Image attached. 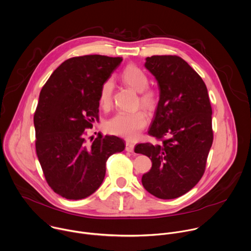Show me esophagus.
<instances>
[{
    "label": "esophagus",
    "mask_w": 251,
    "mask_h": 251,
    "mask_svg": "<svg viewBox=\"0 0 251 251\" xmlns=\"http://www.w3.org/2000/svg\"><path fill=\"white\" fill-rule=\"evenodd\" d=\"M134 147H135V144L130 142V141H127L126 142V148L125 150L128 151V152H132L134 151Z\"/></svg>",
    "instance_id": "34e87169"
}]
</instances>
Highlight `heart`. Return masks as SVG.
Returning <instances> with one entry per match:
<instances>
[{
    "instance_id": "obj_1",
    "label": "heart",
    "mask_w": 251,
    "mask_h": 251,
    "mask_svg": "<svg viewBox=\"0 0 251 251\" xmlns=\"http://www.w3.org/2000/svg\"><path fill=\"white\" fill-rule=\"evenodd\" d=\"M122 81L134 91L141 93L140 102L148 110L155 107L157 97L152 90L147 89L149 78L147 74L138 66L130 64L126 66L120 75ZM113 82L111 79L105 80L100 89L99 103L102 108H108L111 104ZM146 114L139 110L135 112H118L107 120L105 127L111 134H115L127 139H136L147 125Z\"/></svg>"
}]
</instances>
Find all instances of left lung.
<instances>
[{"mask_svg": "<svg viewBox=\"0 0 251 251\" xmlns=\"http://www.w3.org/2000/svg\"><path fill=\"white\" fill-rule=\"evenodd\" d=\"M145 67L155 77L159 100L149 134L160 144H138L136 153L149 156L151 169L142 184L161 200L179 198L201 179L213 142L212 109L201 77L183 58L152 55Z\"/></svg>", "mask_w": 251, "mask_h": 251, "instance_id": "obj_1", "label": "left lung"}]
</instances>
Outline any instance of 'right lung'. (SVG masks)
<instances>
[{
    "label": "right lung",
    "instance_id": "right-lung-1",
    "mask_svg": "<svg viewBox=\"0 0 251 251\" xmlns=\"http://www.w3.org/2000/svg\"><path fill=\"white\" fill-rule=\"evenodd\" d=\"M121 61L100 54L69 58L41 90L34 114L36 153L49 186L62 198L94 194L107 158L125 149L124 140L113 135H99L91 144L85 139V130L99 119L100 86Z\"/></svg>",
    "mask_w": 251,
    "mask_h": 251
}]
</instances>
